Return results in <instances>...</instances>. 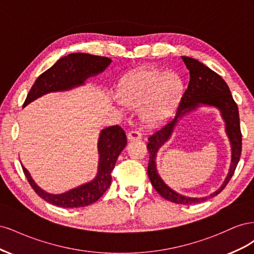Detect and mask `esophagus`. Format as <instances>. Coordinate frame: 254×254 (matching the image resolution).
Segmentation results:
<instances>
[{
  "label": "esophagus",
  "mask_w": 254,
  "mask_h": 254,
  "mask_svg": "<svg viewBox=\"0 0 254 254\" xmlns=\"http://www.w3.org/2000/svg\"><path fill=\"white\" fill-rule=\"evenodd\" d=\"M141 133L139 131H136V130H132V131H129L127 134V139L128 141H139L141 140Z\"/></svg>",
  "instance_id": "1"
}]
</instances>
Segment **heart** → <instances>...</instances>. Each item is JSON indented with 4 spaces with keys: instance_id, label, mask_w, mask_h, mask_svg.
I'll list each match as a JSON object with an SVG mask.
<instances>
[{
    "instance_id": "b5f03b06",
    "label": "heart",
    "mask_w": 254,
    "mask_h": 254,
    "mask_svg": "<svg viewBox=\"0 0 254 254\" xmlns=\"http://www.w3.org/2000/svg\"><path fill=\"white\" fill-rule=\"evenodd\" d=\"M182 94L180 78L173 72L140 68L123 77L119 84V101L129 108L140 107V118L148 126L166 121Z\"/></svg>"
}]
</instances>
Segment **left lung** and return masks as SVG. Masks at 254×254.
Instances as JSON below:
<instances>
[{"label":"left lung","instance_id":"1","mask_svg":"<svg viewBox=\"0 0 254 254\" xmlns=\"http://www.w3.org/2000/svg\"><path fill=\"white\" fill-rule=\"evenodd\" d=\"M181 59L190 72L189 86L181 98L175 119L159 131L149 136V142L147 144V149L149 151L147 173L152 187L166 200L178 204L190 205L215 197L225 189L230 179L232 178L241 158L242 133L237 105L234 102L226 81L200 61L186 56H181ZM201 106H213L220 111L222 119L225 122V131L232 146V163L226 179L219 189L209 196L190 197L179 194L168 187L160 178L156 170V155L158 149L170 138L179 121L187 114Z\"/></svg>","mask_w":254,"mask_h":254}]
</instances>
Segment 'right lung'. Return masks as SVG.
<instances>
[{"label":"right lung","mask_w":254,"mask_h":254,"mask_svg":"<svg viewBox=\"0 0 254 254\" xmlns=\"http://www.w3.org/2000/svg\"><path fill=\"white\" fill-rule=\"evenodd\" d=\"M111 59L84 53H74L60 58L49 70L42 73L28 92L23 107L52 92H64L86 84L88 78L103 73ZM127 144L126 134L119 125L103 129L98 136L97 173L93 179L61 194H51L42 190L22 165L26 178L36 193L54 205L73 209L97 201L111 184V172L122 150Z\"/></svg>","instance_id":"obj_1"}]
</instances>
